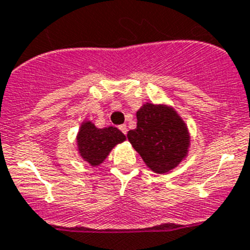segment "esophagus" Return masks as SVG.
I'll return each instance as SVG.
<instances>
[{
    "label": "esophagus",
    "instance_id": "1",
    "mask_svg": "<svg viewBox=\"0 0 250 250\" xmlns=\"http://www.w3.org/2000/svg\"><path fill=\"white\" fill-rule=\"evenodd\" d=\"M119 129H120V131L123 132L124 135H126L127 127H126V125H125V124H124V125H120V126H119Z\"/></svg>",
    "mask_w": 250,
    "mask_h": 250
}]
</instances>
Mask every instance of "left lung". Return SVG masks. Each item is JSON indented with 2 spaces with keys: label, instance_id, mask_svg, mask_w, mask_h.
<instances>
[{
  "label": "left lung",
  "instance_id": "obj_1",
  "mask_svg": "<svg viewBox=\"0 0 250 250\" xmlns=\"http://www.w3.org/2000/svg\"><path fill=\"white\" fill-rule=\"evenodd\" d=\"M136 118V129L127 132V139L148 168L166 173L177 167L189 146L188 130L178 114L166 105L146 103Z\"/></svg>",
  "mask_w": 250,
  "mask_h": 250
}]
</instances>
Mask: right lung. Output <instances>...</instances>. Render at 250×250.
<instances>
[{
	"label": "right lung",
	"instance_id": "add662e5",
	"mask_svg": "<svg viewBox=\"0 0 250 250\" xmlns=\"http://www.w3.org/2000/svg\"><path fill=\"white\" fill-rule=\"evenodd\" d=\"M125 140V135L116 127L109 126L98 129L91 121L82 124L77 136L80 156L91 166L102 164L114 146Z\"/></svg>",
	"mask_w": 250,
	"mask_h": 250
}]
</instances>
